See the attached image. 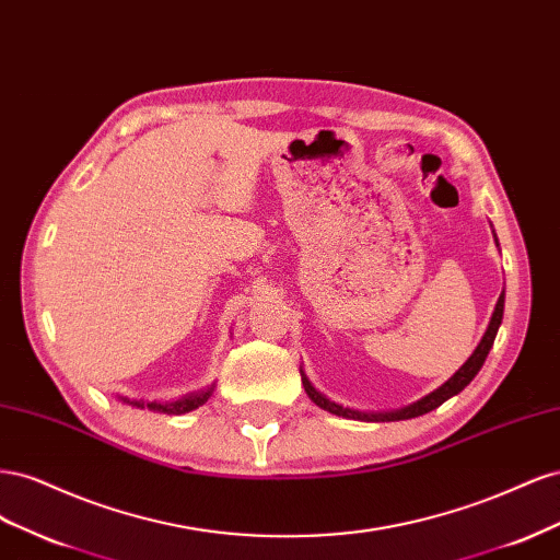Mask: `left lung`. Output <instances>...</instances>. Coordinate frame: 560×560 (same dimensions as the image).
<instances>
[{"label":"left lung","instance_id":"left-lung-1","mask_svg":"<svg viewBox=\"0 0 560 560\" xmlns=\"http://www.w3.org/2000/svg\"><path fill=\"white\" fill-rule=\"evenodd\" d=\"M502 313H504V294H500L498 303H495V311H493V317H490V325L481 338V343L477 346V350L471 352V358L455 371V374L439 387L434 389L432 395L422 397L420 401L411 404V406H404V409L399 411H387V413H362V411H350V409H343V406H338L334 401H329L325 395H319L317 389L308 383V378H303V387H306L308 397L319 406V409H325L334 416H343V418H354V420H371V422H389V420H409V418H416V416H422V413H430L432 409H436V406H442L446 399H451L453 395L460 393V389H465L471 378L479 374V369L483 366L486 358L490 348H493V341H495V334L502 325Z\"/></svg>","mask_w":560,"mask_h":560}]
</instances>
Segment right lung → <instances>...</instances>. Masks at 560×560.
<instances>
[{"label": "right lung", "mask_w": 560, "mask_h": 560, "mask_svg": "<svg viewBox=\"0 0 560 560\" xmlns=\"http://www.w3.org/2000/svg\"><path fill=\"white\" fill-rule=\"evenodd\" d=\"M210 395H212V387H208V389H202V393H194V395H186V397H182V399H177V401H151V404H147L151 411H159V413H167V416H182V413H189V411H194V409H198L200 404H206L208 399H210ZM126 401V399H124ZM132 406H142L144 409V401H130Z\"/></svg>", "instance_id": "obj_1"}]
</instances>
